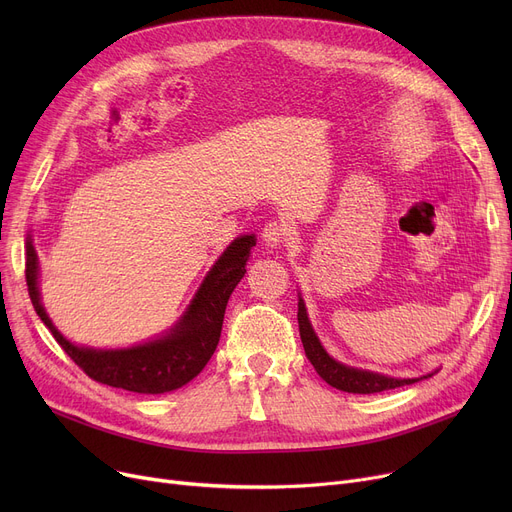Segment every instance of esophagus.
Returning <instances> with one entry per match:
<instances>
[{"mask_svg":"<svg viewBox=\"0 0 512 512\" xmlns=\"http://www.w3.org/2000/svg\"><path fill=\"white\" fill-rule=\"evenodd\" d=\"M288 238H290V226L286 222L272 220L263 226V240L267 247H272V249L284 247Z\"/></svg>","mask_w":512,"mask_h":512,"instance_id":"34e87169","label":"esophagus"}]
</instances>
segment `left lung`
I'll use <instances>...</instances> for the list:
<instances>
[{"label":"left lung","mask_w":512,"mask_h":512,"mask_svg":"<svg viewBox=\"0 0 512 512\" xmlns=\"http://www.w3.org/2000/svg\"><path fill=\"white\" fill-rule=\"evenodd\" d=\"M299 332H301V340L305 346V355L311 361V365L315 367V371L324 378L332 388H338L342 392H353V394H375V392H384V390H392V388H400L413 384L417 380H396V378H388V375H380V373H371V371H361L355 367H346L338 361H334L326 351L324 346L319 344L311 324L307 317V309L303 299H299Z\"/></svg>","instance_id":"left-lung-1"}]
</instances>
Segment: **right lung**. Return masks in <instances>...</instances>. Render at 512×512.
Returning a JSON list of instances; mask_svg holds the SVG:
<instances>
[{
  "instance_id": "obj_1",
  "label": "right lung",
  "mask_w": 512,
  "mask_h": 512,
  "mask_svg": "<svg viewBox=\"0 0 512 512\" xmlns=\"http://www.w3.org/2000/svg\"><path fill=\"white\" fill-rule=\"evenodd\" d=\"M253 234L236 238L211 267L195 299L180 324L164 338L122 351H95L70 344L47 317L37 288V253L26 242V286L31 303L64 353L83 369L91 380L139 394H164L191 382L211 359L220 342L224 313L232 290L245 276V265L255 247Z\"/></svg>"
}]
</instances>
